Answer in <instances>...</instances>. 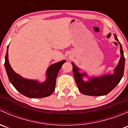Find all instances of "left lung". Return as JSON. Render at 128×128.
Returning a JSON list of instances; mask_svg holds the SVG:
<instances>
[{
	"mask_svg": "<svg viewBox=\"0 0 128 128\" xmlns=\"http://www.w3.org/2000/svg\"><path fill=\"white\" fill-rule=\"evenodd\" d=\"M113 35L114 39L118 41L120 44L121 57L118 65L113 70V74H106L98 77H89L86 72L80 73L79 71L81 69L72 62L73 74L76 84L78 90L84 95L90 96H102L107 95L115 88L122 78L124 69L125 58L121 43L116 34H113ZM84 77L87 78L88 80L84 81Z\"/></svg>",
	"mask_w": 128,
	"mask_h": 128,
	"instance_id": "1",
	"label": "left lung"
}]
</instances>
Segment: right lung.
<instances>
[{
  "label": "right lung",
  "mask_w": 128,
  "mask_h": 128,
  "mask_svg": "<svg viewBox=\"0 0 128 128\" xmlns=\"http://www.w3.org/2000/svg\"><path fill=\"white\" fill-rule=\"evenodd\" d=\"M9 46V45H8ZM8 46L5 58V68L10 83L20 94L28 98H40L48 96L52 94L56 87L58 72L66 60L52 64L48 67L46 72V80L41 82L38 80L28 79L16 73L8 61Z\"/></svg>",
  "instance_id": "1"
}]
</instances>
